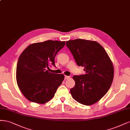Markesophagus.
Here are the masks:
<instances>
[{
    "label": "esophagus",
    "mask_w": 130,
    "mask_h": 130,
    "mask_svg": "<svg viewBox=\"0 0 130 130\" xmlns=\"http://www.w3.org/2000/svg\"><path fill=\"white\" fill-rule=\"evenodd\" d=\"M70 78V76H65V79H69Z\"/></svg>",
    "instance_id": "esophagus-1"
}]
</instances>
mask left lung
Returning <instances> with one entry per match:
<instances>
[{"label": "left lung", "instance_id": "obj_1", "mask_svg": "<svg viewBox=\"0 0 130 130\" xmlns=\"http://www.w3.org/2000/svg\"><path fill=\"white\" fill-rule=\"evenodd\" d=\"M67 46L78 66L86 73L73 76L72 98L85 105L98 102L107 92L114 77L112 62L102 46L95 41L77 39L67 41Z\"/></svg>", "mask_w": 130, "mask_h": 130}]
</instances>
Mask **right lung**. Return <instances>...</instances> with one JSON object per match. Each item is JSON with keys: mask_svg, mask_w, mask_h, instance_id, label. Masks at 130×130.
Listing matches in <instances>:
<instances>
[{"mask_svg": "<svg viewBox=\"0 0 130 130\" xmlns=\"http://www.w3.org/2000/svg\"><path fill=\"white\" fill-rule=\"evenodd\" d=\"M65 41L47 40L33 43L25 49L18 59L16 80L24 97L30 102L45 104L53 98L64 80V75L50 72L57 53Z\"/></svg>", "mask_w": 130, "mask_h": 130, "instance_id": "1", "label": "right lung"}]
</instances>
